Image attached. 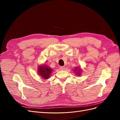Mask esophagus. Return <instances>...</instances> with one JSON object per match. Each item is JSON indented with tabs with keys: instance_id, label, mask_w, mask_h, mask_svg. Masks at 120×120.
Returning <instances> with one entry per match:
<instances>
[{
	"instance_id": "34e87169",
	"label": "esophagus",
	"mask_w": 120,
	"mask_h": 120,
	"mask_svg": "<svg viewBox=\"0 0 120 120\" xmlns=\"http://www.w3.org/2000/svg\"><path fill=\"white\" fill-rule=\"evenodd\" d=\"M65 69V67H63V66H61L60 67V70H61V71H63V70H64Z\"/></svg>"
}]
</instances>
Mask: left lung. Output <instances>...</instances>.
<instances>
[{
  "mask_svg": "<svg viewBox=\"0 0 120 120\" xmlns=\"http://www.w3.org/2000/svg\"><path fill=\"white\" fill-rule=\"evenodd\" d=\"M74 72H75V74H77L78 75H80L81 72H82V70L80 68H75L74 69Z\"/></svg>",
  "mask_w": 120,
  "mask_h": 120,
  "instance_id": "8db88e82",
  "label": "left lung"
}]
</instances>
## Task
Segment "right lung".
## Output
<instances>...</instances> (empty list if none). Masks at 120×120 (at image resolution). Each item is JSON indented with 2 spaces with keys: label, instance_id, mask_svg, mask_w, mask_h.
I'll use <instances>...</instances> for the list:
<instances>
[{
  "label": "right lung",
  "instance_id": "add662e5",
  "mask_svg": "<svg viewBox=\"0 0 120 120\" xmlns=\"http://www.w3.org/2000/svg\"><path fill=\"white\" fill-rule=\"evenodd\" d=\"M52 71V69L46 65H41L38 68V75L44 79H48L49 78L50 74Z\"/></svg>",
  "mask_w": 120,
  "mask_h": 120
}]
</instances>
